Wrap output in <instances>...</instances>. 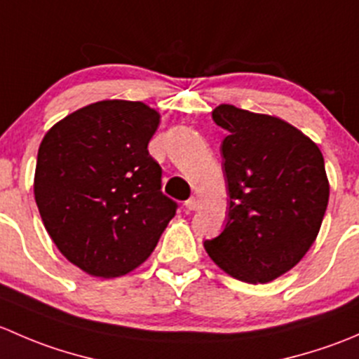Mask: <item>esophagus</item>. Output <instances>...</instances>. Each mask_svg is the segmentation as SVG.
I'll list each match as a JSON object with an SVG mask.
<instances>
[{
    "mask_svg": "<svg viewBox=\"0 0 359 359\" xmlns=\"http://www.w3.org/2000/svg\"><path fill=\"white\" fill-rule=\"evenodd\" d=\"M186 208H187V210H191V212H194V210L200 208V200H198L196 196L189 198V200L186 201Z\"/></svg>",
    "mask_w": 359,
    "mask_h": 359,
    "instance_id": "esophagus-1",
    "label": "esophagus"
}]
</instances>
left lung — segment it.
<instances>
[{
  "label": "left lung",
  "mask_w": 359,
  "mask_h": 359,
  "mask_svg": "<svg viewBox=\"0 0 359 359\" xmlns=\"http://www.w3.org/2000/svg\"><path fill=\"white\" fill-rule=\"evenodd\" d=\"M212 118L227 132L220 154L229 213L205 250L229 276L267 283L297 266L320 233L330 196L323 154L276 116L220 104Z\"/></svg>",
  "instance_id": "left-lung-1"
}]
</instances>
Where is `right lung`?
Masks as SVG:
<instances>
[{
  "label": "right lung",
  "mask_w": 359,
  "mask_h": 359,
  "mask_svg": "<svg viewBox=\"0 0 359 359\" xmlns=\"http://www.w3.org/2000/svg\"><path fill=\"white\" fill-rule=\"evenodd\" d=\"M158 125L159 112L144 102L100 100L60 119L39 144V215L60 253L90 276L139 267L175 215L147 151Z\"/></svg>",
  "instance_id": "1"
}]
</instances>
